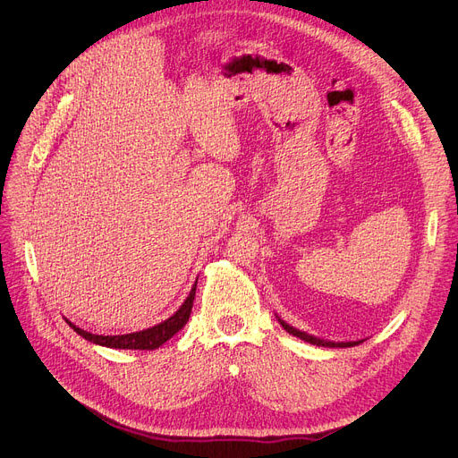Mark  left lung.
Listing matches in <instances>:
<instances>
[{
    "label": "left lung",
    "instance_id": "1",
    "mask_svg": "<svg viewBox=\"0 0 458 458\" xmlns=\"http://www.w3.org/2000/svg\"><path fill=\"white\" fill-rule=\"evenodd\" d=\"M278 323L284 327L285 332H290V334L297 335V338H301V340H304V342H308V344H311V345H323V347H354V345H358V344H362V340H358V342H328V340L316 338V335L306 334V332H302V330H297V328H293L292 325H287L285 321H282L280 318H278Z\"/></svg>",
    "mask_w": 458,
    "mask_h": 458
}]
</instances>
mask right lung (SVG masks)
<instances>
[{
  "instance_id": "obj_1",
  "label": "right lung",
  "mask_w": 458,
  "mask_h": 458,
  "mask_svg": "<svg viewBox=\"0 0 458 458\" xmlns=\"http://www.w3.org/2000/svg\"><path fill=\"white\" fill-rule=\"evenodd\" d=\"M195 292H197V282L195 285L191 287L189 297L183 301V304L176 310V314H173L168 319L161 321L159 325L140 330V332H131V334H118V335H102V334H92L87 332L80 327H76L74 323H70L66 319V323L74 328V332H78L81 338H85L90 344L102 345V347H111V349H133V351H154L157 347H161L165 342H168L173 335L183 328V325L189 321L191 316V308H192V301H195Z\"/></svg>"
}]
</instances>
